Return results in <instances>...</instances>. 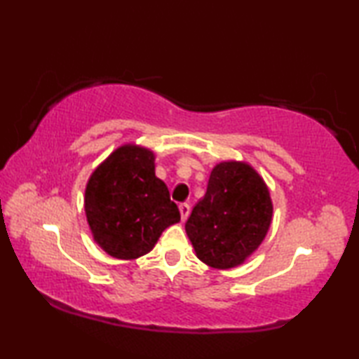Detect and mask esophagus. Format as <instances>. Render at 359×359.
I'll return each instance as SVG.
<instances>
[{"label": "esophagus", "instance_id": "obj_1", "mask_svg": "<svg viewBox=\"0 0 359 359\" xmlns=\"http://www.w3.org/2000/svg\"><path fill=\"white\" fill-rule=\"evenodd\" d=\"M179 210H180V217H182V220H187L188 218V215H190V204H187V203H184V204H180L179 205Z\"/></svg>", "mask_w": 359, "mask_h": 359}]
</instances>
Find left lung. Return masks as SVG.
Wrapping results in <instances>:
<instances>
[{"instance_id": "8db88e82", "label": "left lung", "mask_w": 359, "mask_h": 359, "mask_svg": "<svg viewBox=\"0 0 359 359\" xmlns=\"http://www.w3.org/2000/svg\"><path fill=\"white\" fill-rule=\"evenodd\" d=\"M272 203L263 179L245 163L212 169L208 191L185 223L198 258L217 269L241 264L269 229Z\"/></svg>"}]
</instances>
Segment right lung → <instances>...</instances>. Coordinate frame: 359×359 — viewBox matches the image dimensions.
I'll return each instance as SVG.
<instances>
[{"label": "right lung", "instance_id": "1", "mask_svg": "<svg viewBox=\"0 0 359 359\" xmlns=\"http://www.w3.org/2000/svg\"><path fill=\"white\" fill-rule=\"evenodd\" d=\"M150 150L123 145L96 169L85 190L93 238L111 257L149 253L163 231L180 220L166 184L155 175Z\"/></svg>", "mask_w": 359, "mask_h": 359}]
</instances>
